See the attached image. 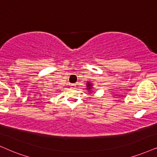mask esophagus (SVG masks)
Listing matches in <instances>:
<instances>
[{
    "mask_svg": "<svg viewBox=\"0 0 157 157\" xmlns=\"http://www.w3.org/2000/svg\"><path fill=\"white\" fill-rule=\"evenodd\" d=\"M71 87H72V88H75V87H76V85H75V84H72V85H71Z\"/></svg>",
    "mask_w": 157,
    "mask_h": 157,
    "instance_id": "1",
    "label": "esophagus"
}]
</instances>
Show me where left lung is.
<instances>
[{"label":"left lung","mask_w":157,"mask_h":157,"mask_svg":"<svg viewBox=\"0 0 157 157\" xmlns=\"http://www.w3.org/2000/svg\"><path fill=\"white\" fill-rule=\"evenodd\" d=\"M87 87H88V89H90V88H91V85H90V83H88V85H87Z\"/></svg>","instance_id":"left-lung-1"}]
</instances>
